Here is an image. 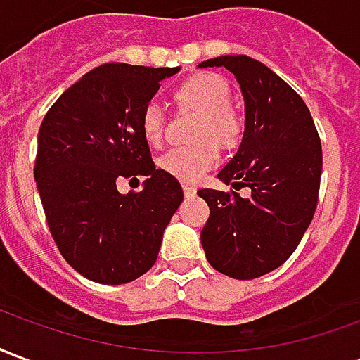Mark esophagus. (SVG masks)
Here are the masks:
<instances>
[{
    "label": "esophagus",
    "instance_id": "esophagus-1",
    "mask_svg": "<svg viewBox=\"0 0 360 360\" xmlns=\"http://www.w3.org/2000/svg\"><path fill=\"white\" fill-rule=\"evenodd\" d=\"M183 195L187 196V198H191V196L196 195V188L191 187V185H183Z\"/></svg>",
    "mask_w": 360,
    "mask_h": 360
}]
</instances>
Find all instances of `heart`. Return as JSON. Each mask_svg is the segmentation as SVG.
<instances>
[{
	"label": "heart",
	"instance_id": "obj_1",
	"mask_svg": "<svg viewBox=\"0 0 360 360\" xmlns=\"http://www.w3.org/2000/svg\"><path fill=\"white\" fill-rule=\"evenodd\" d=\"M181 108L195 111L200 121L195 129V141L200 144L187 148H173L160 158L158 165L167 175L185 183H195L218 160V146H229L239 133V119L229 108L231 90L221 77L200 73L191 77L175 92ZM142 134L148 144L158 146L164 139L165 115L162 105L150 102L141 119Z\"/></svg>",
	"mask_w": 360,
	"mask_h": 360
}]
</instances>
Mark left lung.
Returning <instances> with one entry per match:
<instances>
[{
    "label": "left lung",
    "mask_w": 360,
    "mask_h": 360,
    "mask_svg": "<svg viewBox=\"0 0 360 360\" xmlns=\"http://www.w3.org/2000/svg\"><path fill=\"white\" fill-rule=\"evenodd\" d=\"M198 67H226L245 100L239 150L218 173L221 183L249 187L250 196L202 188L210 218L200 243L214 270L255 279L293 255L318 202L322 146L302 98L249 56H221Z\"/></svg>",
    "instance_id": "8db88e82"
}]
</instances>
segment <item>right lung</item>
Here are the masks:
<instances>
[{
  "instance_id": "add662e5",
  "label": "right lung",
  "mask_w": 360,
  "mask_h": 360,
  "mask_svg": "<svg viewBox=\"0 0 360 360\" xmlns=\"http://www.w3.org/2000/svg\"><path fill=\"white\" fill-rule=\"evenodd\" d=\"M181 67L105 63L59 96L38 131L34 179L48 227L69 266L119 285L154 266L183 202L179 181L156 169L141 127L160 82ZM142 176L121 195L119 179Z\"/></svg>"
}]
</instances>
